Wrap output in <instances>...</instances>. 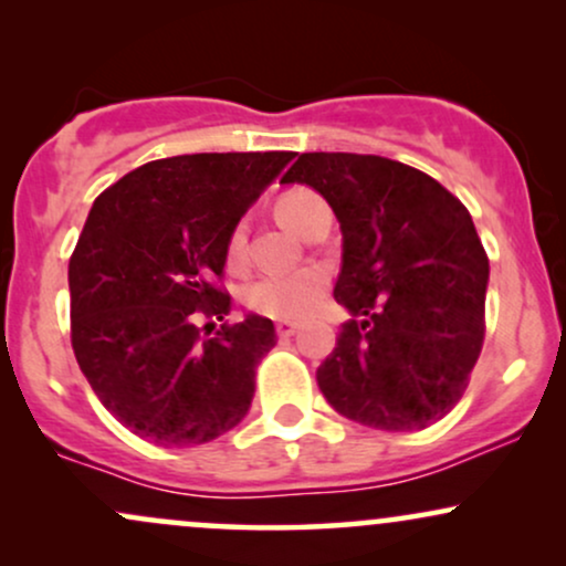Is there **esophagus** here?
I'll use <instances>...</instances> for the list:
<instances>
[{"mask_svg":"<svg viewBox=\"0 0 566 566\" xmlns=\"http://www.w3.org/2000/svg\"><path fill=\"white\" fill-rule=\"evenodd\" d=\"M297 329H301V324H297V322H276V333H279V337L295 335Z\"/></svg>","mask_w":566,"mask_h":566,"instance_id":"1","label":"esophagus"}]
</instances>
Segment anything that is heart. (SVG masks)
Returning <instances> with one entry per match:
<instances>
[{"mask_svg":"<svg viewBox=\"0 0 566 566\" xmlns=\"http://www.w3.org/2000/svg\"><path fill=\"white\" fill-rule=\"evenodd\" d=\"M324 205L319 193L308 191V188H290L276 199V212L292 231H301L305 218ZM247 244V220H239L229 233V261L239 263L244 255ZM324 287H327V276L319 269H295V271H274V274L258 276L244 292V301L255 314L269 316V319H303L316 303L322 301Z\"/></svg>","mask_w":566,"mask_h":566,"instance_id":"heart-1","label":"heart"}]
</instances>
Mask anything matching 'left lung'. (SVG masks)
I'll return each mask as SVG.
<instances>
[{"label": "left lung", "instance_id": "8db88e82", "mask_svg": "<svg viewBox=\"0 0 566 566\" xmlns=\"http://www.w3.org/2000/svg\"><path fill=\"white\" fill-rule=\"evenodd\" d=\"M282 184L319 191L343 231L335 301L350 319L316 369L324 399L380 431L437 423L484 343L490 261L471 212L431 175L373 154H301Z\"/></svg>", "mask_w": 566, "mask_h": 566}]
</instances>
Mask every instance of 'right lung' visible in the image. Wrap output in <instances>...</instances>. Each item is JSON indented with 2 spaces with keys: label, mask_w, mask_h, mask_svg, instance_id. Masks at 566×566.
Listing matches in <instances>:
<instances>
[{
  "label": "right lung",
  "mask_w": 566,
  "mask_h": 566,
  "mask_svg": "<svg viewBox=\"0 0 566 566\" xmlns=\"http://www.w3.org/2000/svg\"><path fill=\"white\" fill-rule=\"evenodd\" d=\"M292 157L157 159L95 199L69 261L71 346L101 405L140 439L205 444L250 409L274 322L250 314L217 331L198 319L229 316L218 284L229 233Z\"/></svg>",
  "instance_id": "1"
}]
</instances>
